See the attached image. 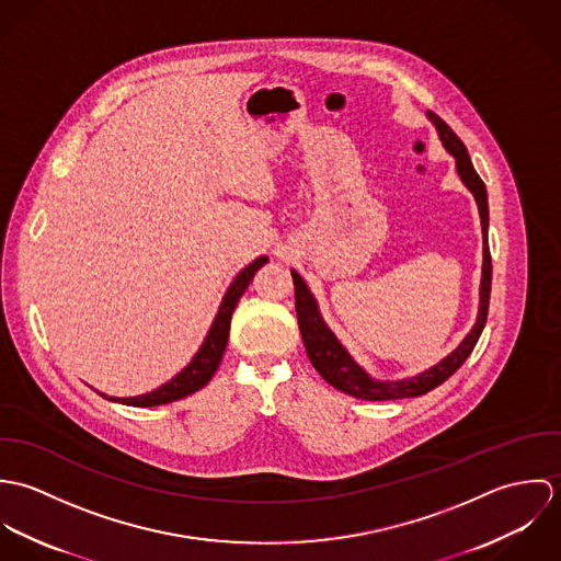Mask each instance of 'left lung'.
Returning <instances> with one entry per match:
<instances>
[{"instance_id": "left-lung-1", "label": "left lung", "mask_w": 561, "mask_h": 561, "mask_svg": "<svg viewBox=\"0 0 561 561\" xmlns=\"http://www.w3.org/2000/svg\"><path fill=\"white\" fill-rule=\"evenodd\" d=\"M427 118L436 125L440 140L445 149L456 158L458 174L465 181V185L473 192L478 207H480L481 233H483V267H481V287H480V316L473 325V330L467 334V339L436 367L414 376L405 378L398 382H378L369 378L354 360L352 356L343 350V345L336 341V336L328 330L318 311V305L305 285V280L291 272L294 276V287H296V316H298V325L300 334L309 354V360L318 369L321 378L332 385L334 389L367 401L403 400V398H419L425 396L427 391L436 389L443 385L447 378H451L462 363L471 356L481 330L488 320V305H490V283H492V259H490V248H488V194L485 185L476 172L471 158L467 153L465 142L454 134V129L434 112H427Z\"/></svg>"}]
</instances>
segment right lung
<instances>
[{"instance_id":"right-lung-1","label":"right lung","mask_w":561,"mask_h":561,"mask_svg":"<svg viewBox=\"0 0 561 561\" xmlns=\"http://www.w3.org/2000/svg\"><path fill=\"white\" fill-rule=\"evenodd\" d=\"M267 263V256H259L256 261H252L248 267H243L238 278L233 280V285L229 287V291L225 294V300L220 305V311L216 316V320L211 323V330L205 339V343L201 345L198 354L192 358V363L176 374L170 382L161 385L158 391L147 393V396H138V398H107L101 393V398H107L110 401H123L127 405H161V403H170V401L183 400L192 393H196L198 389H203L216 374L222 354L227 350V341H229V330H231V316L240 302L243 291L248 289L252 276L256 274V270L261 265Z\"/></svg>"}]
</instances>
